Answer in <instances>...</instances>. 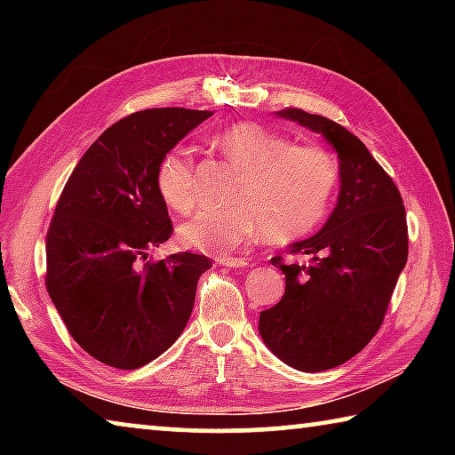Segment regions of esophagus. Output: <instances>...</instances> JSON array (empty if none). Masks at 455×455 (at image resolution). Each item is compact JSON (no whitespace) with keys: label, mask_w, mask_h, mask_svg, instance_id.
Instances as JSON below:
<instances>
[{"label":"esophagus","mask_w":455,"mask_h":455,"mask_svg":"<svg viewBox=\"0 0 455 455\" xmlns=\"http://www.w3.org/2000/svg\"><path fill=\"white\" fill-rule=\"evenodd\" d=\"M217 265L219 267H230V268H238V267H246L249 263H246L244 259H235V257H220L217 259Z\"/></svg>","instance_id":"34e87169"}]
</instances>
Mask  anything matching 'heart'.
I'll use <instances>...</instances> for the list:
<instances>
[{
  "instance_id": "obj_1",
  "label": "heart",
  "mask_w": 455,
  "mask_h": 455,
  "mask_svg": "<svg viewBox=\"0 0 455 455\" xmlns=\"http://www.w3.org/2000/svg\"><path fill=\"white\" fill-rule=\"evenodd\" d=\"M214 144L241 168L230 206H203L182 222L187 249L228 255L260 228L268 241H292L325 219L337 188L339 164L317 144H291L287 136L252 122H238L214 136ZM164 203L187 212L196 203L195 160L187 148L164 154L156 171Z\"/></svg>"
}]
</instances>
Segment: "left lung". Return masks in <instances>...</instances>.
<instances>
[{"instance_id":"left-lung-1","label":"left lung","mask_w":455,"mask_h":455,"mask_svg":"<svg viewBox=\"0 0 455 455\" xmlns=\"http://www.w3.org/2000/svg\"><path fill=\"white\" fill-rule=\"evenodd\" d=\"M279 116L333 144L341 190L325 227L291 244V255H305L307 263L273 257L284 273V295L260 311L259 331L287 365L325 371L355 357L381 327L410 251L405 206L391 176L347 128L301 108Z\"/></svg>"}]
</instances>
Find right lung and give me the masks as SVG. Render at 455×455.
Wrapping results in <instances>:
<instances>
[{"mask_svg":"<svg viewBox=\"0 0 455 455\" xmlns=\"http://www.w3.org/2000/svg\"><path fill=\"white\" fill-rule=\"evenodd\" d=\"M212 112L150 108L118 120L76 164L45 236V289L80 347L102 363L138 369L187 327L211 259L148 260L172 235L156 187L160 160Z\"/></svg>","mask_w":455,"mask_h":455,"instance_id":"1","label":"right lung"}]
</instances>
